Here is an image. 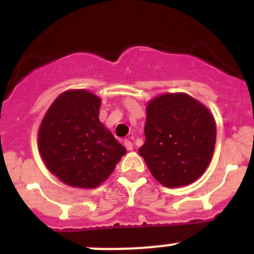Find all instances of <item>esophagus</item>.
Listing matches in <instances>:
<instances>
[{
  "label": "esophagus",
  "instance_id": "esophagus-1",
  "mask_svg": "<svg viewBox=\"0 0 254 254\" xmlns=\"http://www.w3.org/2000/svg\"><path fill=\"white\" fill-rule=\"evenodd\" d=\"M123 145H125V147L127 150H128V151H131L132 149H133V145H132V142L129 140H125V142H123Z\"/></svg>",
  "mask_w": 254,
  "mask_h": 254
}]
</instances>
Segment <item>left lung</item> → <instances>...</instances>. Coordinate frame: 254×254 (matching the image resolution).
<instances>
[{"label": "left lung", "instance_id": "obj_1", "mask_svg": "<svg viewBox=\"0 0 254 254\" xmlns=\"http://www.w3.org/2000/svg\"><path fill=\"white\" fill-rule=\"evenodd\" d=\"M145 137L138 152L152 177L168 188L183 187L207 169L216 125L208 108L188 94H163L147 103Z\"/></svg>", "mask_w": 254, "mask_h": 254}]
</instances>
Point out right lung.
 Segmentation results:
<instances>
[{"mask_svg": "<svg viewBox=\"0 0 254 254\" xmlns=\"http://www.w3.org/2000/svg\"><path fill=\"white\" fill-rule=\"evenodd\" d=\"M102 99L84 89L67 90L48 108L38 131L47 169L64 185L91 190L113 173L126 149L99 121Z\"/></svg>", "mask_w": 254, "mask_h": 254, "instance_id": "1", "label": "right lung"}]
</instances>
